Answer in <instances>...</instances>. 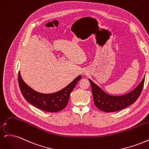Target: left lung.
I'll return each mask as SVG.
<instances>
[{
  "label": "left lung",
  "mask_w": 149,
  "mask_h": 149,
  "mask_svg": "<svg viewBox=\"0 0 149 149\" xmlns=\"http://www.w3.org/2000/svg\"><path fill=\"white\" fill-rule=\"evenodd\" d=\"M91 83L94 104L99 109L106 112H116L131 105L139 98L144 84V78L138 86L129 93L120 96L109 95L89 79Z\"/></svg>",
  "instance_id": "left-lung-1"
}]
</instances>
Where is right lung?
<instances>
[{
	"label": "right lung",
	"instance_id": "right-lung-1",
	"mask_svg": "<svg viewBox=\"0 0 149 149\" xmlns=\"http://www.w3.org/2000/svg\"><path fill=\"white\" fill-rule=\"evenodd\" d=\"M81 78V76L79 75L65 88L52 94H42L34 91L25 83L20 72L18 76V81L22 95L26 101L44 111L56 112L63 109L67 106L70 93Z\"/></svg>",
	"mask_w": 149,
	"mask_h": 149
}]
</instances>
